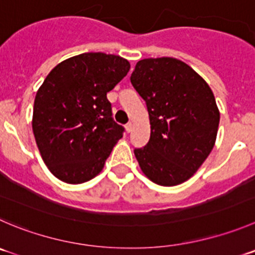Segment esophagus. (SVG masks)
I'll return each instance as SVG.
<instances>
[{"mask_svg": "<svg viewBox=\"0 0 255 255\" xmlns=\"http://www.w3.org/2000/svg\"><path fill=\"white\" fill-rule=\"evenodd\" d=\"M125 130H126V131H128V132H131V131H132V124H131V123L126 124Z\"/></svg>", "mask_w": 255, "mask_h": 255, "instance_id": "1", "label": "esophagus"}]
</instances>
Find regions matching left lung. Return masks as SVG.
Segmentation results:
<instances>
[{"instance_id":"left-lung-1","label":"left lung","mask_w":255,"mask_h":255,"mask_svg":"<svg viewBox=\"0 0 255 255\" xmlns=\"http://www.w3.org/2000/svg\"><path fill=\"white\" fill-rule=\"evenodd\" d=\"M145 100L150 140L134 154L144 175L161 186L190 179L215 145L220 113L198 72L174 57L140 60L130 76Z\"/></svg>"}]
</instances>
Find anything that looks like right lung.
Listing matches in <instances>:
<instances>
[{
	"label": "right lung",
	"mask_w": 255,
	"mask_h": 255,
	"mask_svg": "<svg viewBox=\"0 0 255 255\" xmlns=\"http://www.w3.org/2000/svg\"><path fill=\"white\" fill-rule=\"evenodd\" d=\"M130 70L116 55L85 52L53 67L37 90L32 131L48 170L67 184L101 173L123 126L111 118L106 94Z\"/></svg>",
	"instance_id": "right-lung-1"
}]
</instances>
